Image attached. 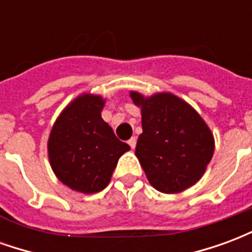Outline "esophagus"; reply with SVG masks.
I'll use <instances>...</instances> for the list:
<instances>
[{
	"instance_id": "esophagus-1",
	"label": "esophagus",
	"mask_w": 252,
	"mask_h": 252,
	"mask_svg": "<svg viewBox=\"0 0 252 252\" xmlns=\"http://www.w3.org/2000/svg\"><path fill=\"white\" fill-rule=\"evenodd\" d=\"M128 144H129V147L133 150V148L136 147V139H135V137H131V139L128 140Z\"/></svg>"
}]
</instances>
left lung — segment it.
I'll return each instance as SVG.
<instances>
[{"label":"left lung","instance_id":"1","mask_svg":"<svg viewBox=\"0 0 252 252\" xmlns=\"http://www.w3.org/2000/svg\"><path fill=\"white\" fill-rule=\"evenodd\" d=\"M129 97L142 110L143 132L135 155L148 182L166 194L197 184L215 151V137L204 119L173 93L146 97L129 92Z\"/></svg>","mask_w":252,"mask_h":252}]
</instances>
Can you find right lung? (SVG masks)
I'll use <instances>...</instances> for the list:
<instances>
[{"mask_svg": "<svg viewBox=\"0 0 252 252\" xmlns=\"http://www.w3.org/2000/svg\"><path fill=\"white\" fill-rule=\"evenodd\" d=\"M104 105L102 95L79 94L58 116L47 143L54 174L83 194L98 193L109 185L119 158L131 150L102 120Z\"/></svg>", "mask_w": 252, "mask_h": 252, "instance_id": "obj_1", "label": "right lung"}]
</instances>
